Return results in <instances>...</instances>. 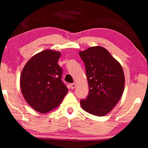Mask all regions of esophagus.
I'll list each match as a JSON object with an SVG mask.
<instances>
[{
    "label": "esophagus",
    "instance_id": "34e87169",
    "mask_svg": "<svg viewBox=\"0 0 148 148\" xmlns=\"http://www.w3.org/2000/svg\"><path fill=\"white\" fill-rule=\"evenodd\" d=\"M70 86H71V88L72 90H73V89L75 88H76V84H75V83H72V84H70Z\"/></svg>",
    "mask_w": 148,
    "mask_h": 148
}]
</instances>
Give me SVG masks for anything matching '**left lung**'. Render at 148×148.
Returning a JSON list of instances; mask_svg holds the SVG:
<instances>
[{
  "label": "left lung",
  "instance_id": "obj_1",
  "mask_svg": "<svg viewBox=\"0 0 148 148\" xmlns=\"http://www.w3.org/2000/svg\"><path fill=\"white\" fill-rule=\"evenodd\" d=\"M79 55L85 65L89 85L81 108L91 114L103 116L112 111L124 91L125 76L121 64L102 46H93Z\"/></svg>",
  "mask_w": 148,
  "mask_h": 148
}]
</instances>
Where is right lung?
Here are the masks:
<instances>
[{
    "mask_svg": "<svg viewBox=\"0 0 148 148\" xmlns=\"http://www.w3.org/2000/svg\"><path fill=\"white\" fill-rule=\"evenodd\" d=\"M60 55L59 51L44 50L33 56L21 71L20 88L24 99L42 114L57 108L68 92L58 64Z\"/></svg>",
    "mask_w": 148,
    "mask_h": 148,
    "instance_id": "obj_1",
    "label": "right lung"
}]
</instances>
